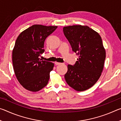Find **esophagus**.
<instances>
[{
  "instance_id": "obj_1",
  "label": "esophagus",
  "mask_w": 121,
  "mask_h": 121,
  "mask_svg": "<svg viewBox=\"0 0 121 121\" xmlns=\"http://www.w3.org/2000/svg\"><path fill=\"white\" fill-rule=\"evenodd\" d=\"M61 64V63H59V62H55V65H60Z\"/></svg>"
}]
</instances>
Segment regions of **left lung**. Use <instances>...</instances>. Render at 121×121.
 <instances>
[{
	"mask_svg": "<svg viewBox=\"0 0 121 121\" xmlns=\"http://www.w3.org/2000/svg\"><path fill=\"white\" fill-rule=\"evenodd\" d=\"M63 34L73 52L78 56L73 65H68L67 83L77 91L91 87L101 76L106 51L99 34L86 26H65Z\"/></svg>",
	"mask_w": 121,
	"mask_h": 121,
	"instance_id": "8db88e82",
	"label": "left lung"
}]
</instances>
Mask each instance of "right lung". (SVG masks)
<instances>
[{
	"mask_svg": "<svg viewBox=\"0 0 121 121\" xmlns=\"http://www.w3.org/2000/svg\"><path fill=\"white\" fill-rule=\"evenodd\" d=\"M57 26L35 24L19 35L12 53L15 74L22 86L37 92L48 84L53 63L39 59L44 52L46 38L55 31Z\"/></svg>",
	"mask_w": 121,
	"mask_h": 121,
	"instance_id": "1",
	"label": "right lung"
}]
</instances>
